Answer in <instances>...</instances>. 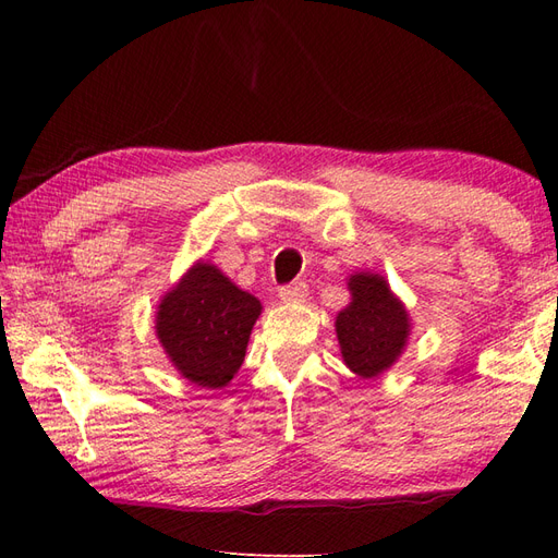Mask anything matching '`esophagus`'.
Wrapping results in <instances>:
<instances>
[{"label": "esophagus", "instance_id": "1", "mask_svg": "<svg viewBox=\"0 0 558 558\" xmlns=\"http://www.w3.org/2000/svg\"><path fill=\"white\" fill-rule=\"evenodd\" d=\"M306 290H310V288H306L304 280H294V282H290V286H282L278 290V298L282 302H300V300L306 298Z\"/></svg>", "mask_w": 558, "mask_h": 558}]
</instances>
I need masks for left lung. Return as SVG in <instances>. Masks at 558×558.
I'll return each instance as SVG.
<instances>
[{
  "mask_svg": "<svg viewBox=\"0 0 558 558\" xmlns=\"http://www.w3.org/2000/svg\"><path fill=\"white\" fill-rule=\"evenodd\" d=\"M352 302L336 318L342 360L354 374L378 376L398 360L410 333L408 312L374 272L350 278Z\"/></svg>",
  "mask_w": 558,
  "mask_h": 558,
  "instance_id": "8db88e82",
  "label": "left lung"
}]
</instances>
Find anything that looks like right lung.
<instances>
[{"mask_svg":"<svg viewBox=\"0 0 558 558\" xmlns=\"http://www.w3.org/2000/svg\"><path fill=\"white\" fill-rule=\"evenodd\" d=\"M260 302L210 264H196L158 306V338L189 381L222 388L246 354Z\"/></svg>","mask_w":558,"mask_h":558,"instance_id":"right-lung-1","label":"right lung"}]
</instances>
